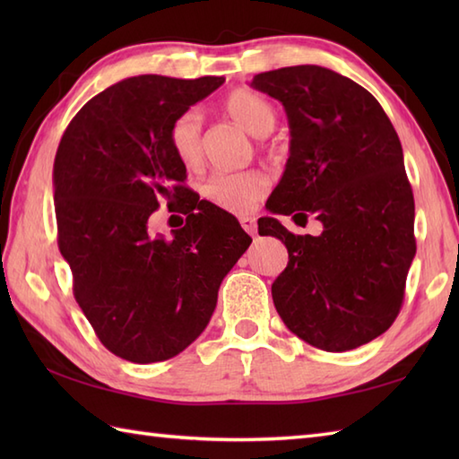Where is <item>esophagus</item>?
<instances>
[{
    "label": "esophagus",
    "mask_w": 459,
    "mask_h": 459,
    "mask_svg": "<svg viewBox=\"0 0 459 459\" xmlns=\"http://www.w3.org/2000/svg\"><path fill=\"white\" fill-rule=\"evenodd\" d=\"M240 227L245 229L250 237L256 235V219H252V217H240Z\"/></svg>",
    "instance_id": "1"
}]
</instances>
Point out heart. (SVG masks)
Instances as JSON below:
<instances>
[{
    "mask_svg": "<svg viewBox=\"0 0 459 459\" xmlns=\"http://www.w3.org/2000/svg\"><path fill=\"white\" fill-rule=\"evenodd\" d=\"M224 112L235 120L242 130L262 138L268 135L276 126V110L266 99L250 92L235 91L224 100ZM169 143L185 168H199L204 155L203 142V118L197 110H187L175 118L169 130ZM266 178L260 171L238 173H214L203 183V197L214 207L230 212H247L260 201L266 191Z\"/></svg>",
    "mask_w": 459,
    "mask_h": 459,
    "instance_id": "heart-1",
    "label": "heart"
}]
</instances>
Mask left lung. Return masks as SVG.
<instances>
[{"mask_svg":"<svg viewBox=\"0 0 459 459\" xmlns=\"http://www.w3.org/2000/svg\"><path fill=\"white\" fill-rule=\"evenodd\" d=\"M252 86L284 106L290 158L266 207L309 214L319 237L294 235L278 219L260 235L288 248L272 284L286 327L306 343L341 353L393 325L416 255L414 197L401 140L383 106L363 86L317 65L260 73Z\"/></svg>","mask_w":459,"mask_h":459,"instance_id":"obj_1","label":"left lung"}]
</instances>
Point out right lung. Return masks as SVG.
<instances>
[{
  "label": "right lung",
  "instance_id": "obj_1",
  "mask_svg": "<svg viewBox=\"0 0 459 459\" xmlns=\"http://www.w3.org/2000/svg\"><path fill=\"white\" fill-rule=\"evenodd\" d=\"M222 82L132 76L86 102L58 143V250L96 337L132 363L171 359L203 333L252 242L230 212L189 193L169 143L175 118ZM160 198H179L188 214L171 238L147 229Z\"/></svg>",
  "mask_w": 459,
  "mask_h": 459
}]
</instances>
